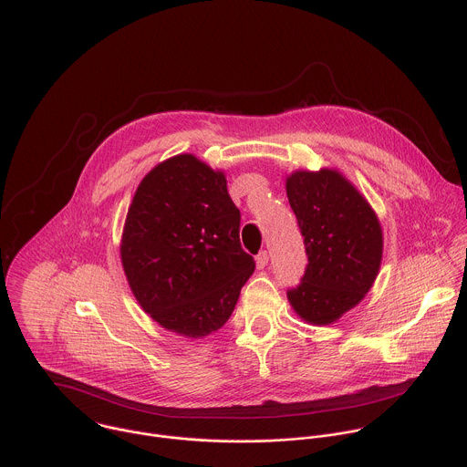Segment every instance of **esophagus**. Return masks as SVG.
<instances>
[{"label":"esophagus","instance_id":"esophagus-1","mask_svg":"<svg viewBox=\"0 0 467 467\" xmlns=\"http://www.w3.org/2000/svg\"><path fill=\"white\" fill-rule=\"evenodd\" d=\"M267 261H269V255H267V252H261L257 257H255V265L259 269H263V267L267 266Z\"/></svg>","mask_w":467,"mask_h":467}]
</instances>
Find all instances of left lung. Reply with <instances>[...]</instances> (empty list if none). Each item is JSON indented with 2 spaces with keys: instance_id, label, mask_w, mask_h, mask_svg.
Here are the masks:
<instances>
[{
  "instance_id": "left-lung-1",
  "label": "left lung",
  "mask_w": 467,
  "mask_h": 467,
  "mask_svg": "<svg viewBox=\"0 0 467 467\" xmlns=\"http://www.w3.org/2000/svg\"><path fill=\"white\" fill-rule=\"evenodd\" d=\"M285 191L307 255L287 298L304 320L326 326L372 287L383 254L381 226L368 202L334 171L295 172Z\"/></svg>"
}]
</instances>
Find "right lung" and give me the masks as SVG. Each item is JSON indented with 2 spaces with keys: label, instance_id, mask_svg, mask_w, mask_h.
Returning a JSON list of instances; mask_svg holds the SVG:
<instances>
[{
  "label": "right lung",
  "instance_id": "right-lung-1",
  "mask_svg": "<svg viewBox=\"0 0 467 467\" xmlns=\"http://www.w3.org/2000/svg\"><path fill=\"white\" fill-rule=\"evenodd\" d=\"M239 230L221 172L192 154L154 167L136 189L120 248L143 311L187 337L221 329L255 269Z\"/></svg>",
  "mask_w": 467,
  "mask_h": 467
}]
</instances>
